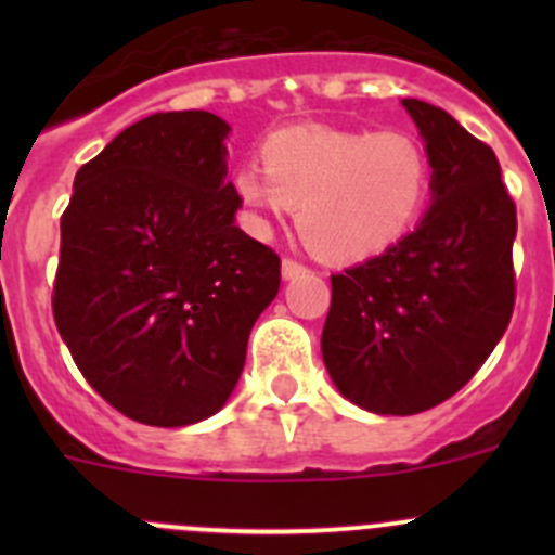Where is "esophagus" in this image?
<instances>
[{"label":"esophagus","instance_id":"obj_1","mask_svg":"<svg viewBox=\"0 0 555 555\" xmlns=\"http://www.w3.org/2000/svg\"><path fill=\"white\" fill-rule=\"evenodd\" d=\"M306 271H309V268H306L304 262L293 260V257H284V260H282V276L284 279H295V276H300V273H306Z\"/></svg>","mask_w":555,"mask_h":555}]
</instances>
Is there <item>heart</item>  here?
Here are the masks:
<instances>
[{"label": "heart", "mask_w": 555, "mask_h": 555, "mask_svg": "<svg viewBox=\"0 0 555 555\" xmlns=\"http://www.w3.org/2000/svg\"><path fill=\"white\" fill-rule=\"evenodd\" d=\"M262 171L244 166L236 193L255 220L295 209L313 255L335 262L376 257L408 236L433 195V158L405 128L346 131L298 126L271 133Z\"/></svg>", "instance_id": "heart-1"}]
</instances>
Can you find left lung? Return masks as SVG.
I'll return each mask as SVG.
<instances>
[{"label": "left lung", "mask_w": 555, "mask_h": 555, "mask_svg": "<svg viewBox=\"0 0 555 555\" xmlns=\"http://www.w3.org/2000/svg\"><path fill=\"white\" fill-rule=\"evenodd\" d=\"M433 158L427 215L384 255L333 273L322 357L340 395L411 416L456 395L505 335L516 304V204L494 150L402 99Z\"/></svg>", "instance_id": "1"}]
</instances>
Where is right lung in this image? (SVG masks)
<instances>
[{
	"mask_svg": "<svg viewBox=\"0 0 555 555\" xmlns=\"http://www.w3.org/2000/svg\"><path fill=\"white\" fill-rule=\"evenodd\" d=\"M225 120L158 112L80 166L61 215L53 317L86 382L150 427L225 405L279 255L236 228Z\"/></svg>",
	"mask_w": 555,
	"mask_h": 555,
	"instance_id": "add662e5",
	"label": "right lung"
}]
</instances>
